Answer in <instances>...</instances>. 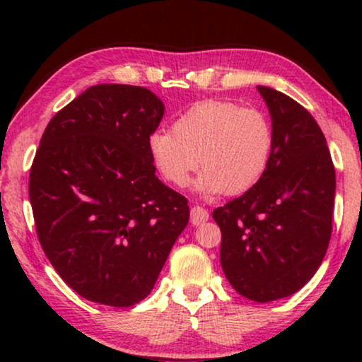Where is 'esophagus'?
<instances>
[{"label": "esophagus", "mask_w": 362, "mask_h": 362, "mask_svg": "<svg viewBox=\"0 0 362 362\" xmlns=\"http://www.w3.org/2000/svg\"><path fill=\"white\" fill-rule=\"evenodd\" d=\"M206 221H209V211L204 209L201 206H194L191 209V222L194 226H201L204 224Z\"/></svg>", "instance_id": "obj_1"}]
</instances>
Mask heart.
I'll list each match as a JSON object with an SVG mask.
<instances>
[{"instance_id": "b5f03b06", "label": "heart", "mask_w": 362, "mask_h": 362, "mask_svg": "<svg viewBox=\"0 0 362 362\" xmlns=\"http://www.w3.org/2000/svg\"><path fill=\"white\" fill-rule=\"evenodd\" d=\"M274 132L264 112L229 100H202L173 123L156 130L148 150L163 180L182 187L197 166H204L194 189L216 196L239 194L260 180L269 165Z\"/></svg>"}]
</instances>
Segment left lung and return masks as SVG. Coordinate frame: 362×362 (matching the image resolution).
Instances as JSON below:
<instances>
[{
  "mask_svg": "<svg viewBox=\"0 0 362 362\" xmlns=\"http://www.w3.org/2000/svg\"><path fill=\"white\" fill-rule=\"evenodd\" d=\"M274 145L259 181L212 217L221 227V265L237 293L259 303L308 284L331 239L336 175L311 113L285 93L259 86Z\"/></svg>",
  "mask_w": 362,
  "mask_h": 362,
  "instance_id": "1",
  "label": "left lung"
}]
</instances>
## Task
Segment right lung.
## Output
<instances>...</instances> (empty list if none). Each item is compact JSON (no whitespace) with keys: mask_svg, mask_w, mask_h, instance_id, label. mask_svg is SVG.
Listing matches in <instances>:
<instances>
[{"mask_svg":"<svg viewBox=\"0 0 362 362\" xmlns=\"http://www.w3.org/2000/svg\"><path fill=\"white\" fill-rule=\"evenodd\" d=\"M163 115L145 87H88L52 117L34 156L29 199L44 254L95 303L146 298L189 221L187 199L158 180L148 150Z\"/></svg>","mask_w":362,"mask_h":362,"instance_id":"1","label":"right lung"}]
</instances>
